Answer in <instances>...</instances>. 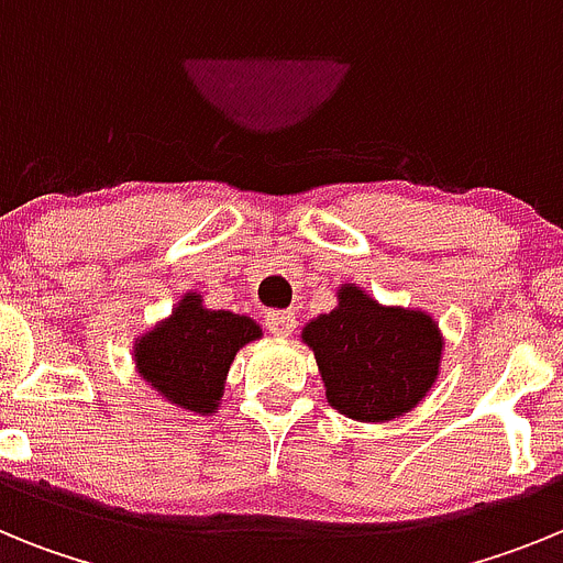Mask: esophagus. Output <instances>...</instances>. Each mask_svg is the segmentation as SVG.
<instances>
[{"label": "esophagus", "instance_id": "1", "mask_svg": "<svg viewBox=\"0 0 563 563\" xmlns=\"http://www.w3.org/2000/svg\"><path fill=\"white\" fill-rule=\"evenodd\" d=\"M265 327L273 332V335L287 338L292 330H296V316L290 310H271L265 316Z\"/></svg>", "mask_w": 563, "mask_h": 563}]
</instances>
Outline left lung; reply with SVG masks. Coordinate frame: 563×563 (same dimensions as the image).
Wrapping results in <instances>:
<instances>
[{"label": "left lung", "instance_id": "obj_1", "mask_svg": "<svg viewBox=\"0 0 563 563\" xmlns=\"http://www.w3.org/2000/svg\"><path fill=\"white\" fill-rule=\"evenodd\" d=\"M301 338L316 352L332 409L361 422L411 411L440 372L442 338L426 312L380 307L350 285Z\"/></svg>", "mask_w": 563, "mask_h": 563}]
</instances>
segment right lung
I'll return each mask as SVG.
<instances>
[{
	"instance_id": "right-lung-1",
	"label": "right lung",
	"mask_w": 563,
	"mask_h": 563,
	"mask_svg": "<svg viewBox=\"0 0 563 563\" xmlns=\"http://www.w3.org/2000/svg\"><path fill=\"white\" fill-rule=\"evenodd\" d=\"M258 335L262 330L247 316L206 310L202 298L188 292L168 321L137 341L134 361L143 380L166 400L197 415H211L233 355Z\"/></svg>"
}]
</instances>
